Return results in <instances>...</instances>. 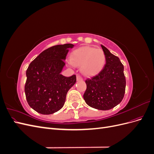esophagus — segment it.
I'll return each mask as SVG.
<instances>
[{
    "instance_id": "34e87169",
    "label": "esophagus",
    "mask_w": 154,
    "mask_h": 154,
    "mask_svg": "<svg viewBox=\"0 0 154 154\" xmlns=\"http://www.w3.org/2000/svg\"><path fill=\"white\" fill-rule=\"evenodd\" d=\"M76 79H77L78 81H79V80H83V78L80 75H78V74L76 76Z\"/></svg>"
}]
</instances>
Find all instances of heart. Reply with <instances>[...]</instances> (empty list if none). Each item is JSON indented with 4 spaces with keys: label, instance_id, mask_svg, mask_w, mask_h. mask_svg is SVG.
I'll list each match as a JSON object with an SVG mask.
<instances>
[{
    "label": "heart",
    "instance_id": "1",
    "mask_svg": "<svg viewBox=\"0 0 154 154\" xmlns=\"http://www.w3.org/2000/svg\"><path fill=\"white\" fill-rule=\"evenodd\" d=\"M71 61L74 66H81L83 74L91 76L101 71L105 63L106 58L102 49L85 46L73 51Z\"/></svg>",
    "mask_w": 154,
    "mask_h": 154
}]
</instances>
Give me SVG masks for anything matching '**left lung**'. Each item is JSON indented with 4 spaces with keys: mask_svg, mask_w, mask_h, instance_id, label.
<instances>
[{
    "mask_svg": "<svg viewBox=\"0 0 154 154\" xmlns=\"http://www.w3.org/2000/svg\"><path fill=\"white\" fill-rule=\"evenodd\" d=\"M106 63L96 75L85 80L87 89L83 94L86 103L92 108L106 110L122 101L126 87L124 67L119 58L101 45Z\"/></svg>",
    "mask_w": 154,
    "mask_h": 154,
    "instance_id": "obj_1",
    "label": "left lung"
}]
</instances>
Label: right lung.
<instances>
[{
    "instance_id": "add662e5",
    "label": "right lung",
    "mask_w": 154,
    "mask_h": 154,
    "mask_svg": "<svg viewBox=\"0 0 154 154\" xmlns=\"http://www.w3.org/2000/svg\"><path fill=\"white\" fill-rule=\"evenodd\" d=\"M73 47L71 44L53 46L29 64L24 91L27 103L37 112L51 114L63 107L68 91L76 82L75 74H61L69 49Z\"/></svg>"
}]
</instances>
